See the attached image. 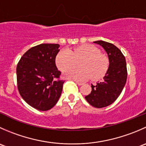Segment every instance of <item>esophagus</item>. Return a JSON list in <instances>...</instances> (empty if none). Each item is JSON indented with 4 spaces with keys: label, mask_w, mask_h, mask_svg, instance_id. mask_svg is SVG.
I'll return each instance as SVG.
<instances>
[{
    "label": "esophagus",
    "mask_w": 146,
    "mask_h": 146,
    "mask_svg": "<svg viewBox=\"0 0 146 146\" xmlns=\"http://www.w3.org/2000/svg\"><path fill=\"white\" fill-rule=\"evenodd\" d=\"M76 82V83L77 84V85H83V83H82V82H78V81H75Z\"/></svg>",
    "instance_id": "1"
}]
</instances>
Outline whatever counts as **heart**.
<instances>
[{"label":"heart","instance_id":"heart-1","mask_svg":"<svg viewBox=\"0 0 146 146\" xmlns=\"http://www.w3.org/2000/svg\"><path fill=\"white\" fill-rule=\"evenodd\" d=\"M79 62L80 68H67ZM56 64L64 76L68 78L76 81H84L90 78L98 79L106 73L108 68V58L105 55L100 53L97 47L90 44H84L74 48L64 49L60 51L56 58Z\"/></svg>","mask_w":146,"mask_h":146}]
</instances>
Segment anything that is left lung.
Returning <instances> with one entry per match:
<instances>
[{"label": "left lung", "mask_w": 146, "mask_h": 146, "mask_svg": "<svg viewBox=\"0 0 146 146\" xmlns=\"http://www.w3.org/2000/svg\"><path fill=\"white\" fill-rule=\"evenodd\" d=\"M94 43L104 48L110 64L103 80L91 85L92 91L85 98L92 107L102 108L112 104L120 95L126 82L127 69L124 56L116 46L102 40Z\"/></svg>", "instance_id": "8db88e82"}]
</instances>
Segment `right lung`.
<instances>
[{
    "label": "right lung",
    "instance_id": "add662e5",
    "mask_svg": "<svg viewBox=\"0 0 146 146\" xmlns=\"http://www.w3.org/2000/svg\"><path fill=\"white\" fill-rule=\"evenodd\" d=\"M59 44H41L29 48L17 66L19 92L31 107L47 111L55 106L64 81L57 80L61 72L56 66Z\"/></svg>",
    "mask_w": 146,
    "mask_h": 146
}]
</instances>
